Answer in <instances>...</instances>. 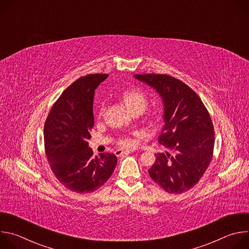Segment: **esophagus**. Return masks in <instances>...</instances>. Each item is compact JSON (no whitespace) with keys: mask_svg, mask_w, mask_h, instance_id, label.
<instances>
[{"mask_svg":"<svg viewBox=\"0 0 249 249\" xmlns=\"http://www.w3.org/2000/svg\"><path fill=\"white\" fill-rule=\"evenodd\" d=\"M115 156L117 157H123V156H126V155H129L130 154V151H123V150H116L115 151Z\"/></svg>","mask_w":249,"mask_h":249,"instance_id":"34e87169","label":"esophagus"}]
</instances>
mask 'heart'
Masks as SVG:
<instances>
[{"label": "heart", "mask_w": 249, "mask_h": 249, "mask_svg": "<svg viewBox=\"0 0 249 249\" xmlns=\"http://www.w3.org/2000/svg\"><path fill=\"white\" fill-rule=\"evenodd\" d=\"M120 98H121V101L125 104L126 107L131 112H133V111L142 112L145 109V107L148 104V98H147L146 93L140 89H126L121 93ZM104 110H105V107L102 104L99 107V111H98L99 117L103 115ZM118 144L121 147L130 148V147L134 146V141L128 136H123L118 140Z\"/></svg>", "instance_id": "b5f03b06"}]
</instances>
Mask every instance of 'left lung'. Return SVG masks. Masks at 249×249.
I'll return each mask as SVG.
<instances>
[{
    "label": "left lung",
    "instance_id": "8db88e82",
    "mask_svg": "<svg viewBox=\"0 0 249 249\" xmlns=\"http://www.w3.org/2000/svg\"><path fill=\"white\" fill-rule=\"evenodd\" d=\"M157 89L163 105L164 125L158 142L169 152L156 154L151 178L169 194L193 188L214 153L215 131L198 94L186 84L163 74L134 75Z\"/></svg>",
    "mask_w": 249,
    "mask_h": 249
}]
</instances>
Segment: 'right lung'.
I'll use <instances>...</instances> for the list:
<instances>
[{"label":"right lung","instance_id":"add662e5","mask_svg":"<svg viewBox=\"0 0 249 249\" xmlns=\"http://www.w3.org/2000/svg\"><path fill=\"white\" fill-rule=\"evenodd\" d=\"M107 77L89 74L75 81L53 104L44 124V149L51 170L67 189L76 193L94 192L116 166L115 155L93 157L88 142L94 125V89Z\"/></svg>","mask_w":249,"mask_h":249}]
</instances>
